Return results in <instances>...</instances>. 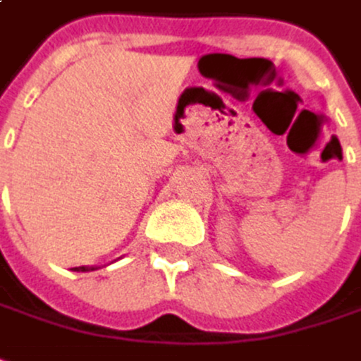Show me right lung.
Wrapping results in <instances>:
<instances>
[{"instance_id": "obj_1", "label": "right lung", "mask_w": 361, "mask_h": 361, "mask_svg": "<svg viewBox=\"0 0 361 361\" xmlns=\"http://www.w3.org/2000/svg\"><path fill=\"white\" fill-rule=\"evenodd\" d=\"M98 267H75L73 271H77V273H88V271H97Z\"/></svg>"}]
</instances>
